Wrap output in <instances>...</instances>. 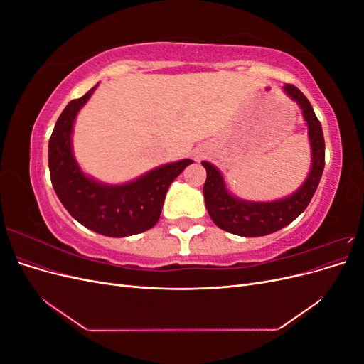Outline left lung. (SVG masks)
Here are the masks:
<instances>
[{"label": "left lung", "mask_w": 364, "mask_h": 364, "mask_svg": "<svg viewBox=\"0 0 364 364\" xmlns=\"http://www.w3.org/2000/svg\"><path fill=\"white\" fill-rule=\"evenodd\" d=\"M284 91L299 105L306 121L311 147V170L299 188L284 199L274 202H249L230 194L222 173L211 162L203 161L202 165L206 170L203 196L208 214L226 232L241 237H262L277 232L305 211L321 182L325 167V139L321 121L317 119L308 98L296 86L285 85Z\"/></svg>", "instance_id": "left-lung-1"}]
</instances>
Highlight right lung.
Segmentation results:
<instances>
[{
  "label": "right lung",
  "mask_w": 364,
  "mask_h": 364,
  "mask_svg": "<svg viewBox=\"0 0 364 364\" xmlns=\"http://www.w3.org/2000/svg\"><path fill=\"white\" fill-rule=\"evenodd\" d=\"M95 87L71 100L54 126L48 142L53 188L65 209L94 232L117 238L141 234L158 223L170 183L193 161L161 165L123 185H107L86 176L73 155L71 135L77 114Z\"/></svg>",
  "instance_id": "1"
}]
</instances>
